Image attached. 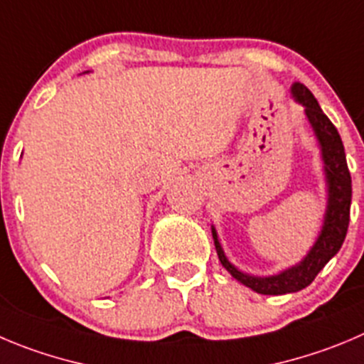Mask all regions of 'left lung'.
I'll use <instances>...</instances> for the list:
<instances>
[{
  "instance_id": "left-lung-1",
  "label": "left lung",
  "mask_w": 364,
  "mask_h": 364,
  "mask_svg": "<svg viewBox=\"0 0 364 364\" xmlns=\"http://www.w3.org/2000/svg\"><path fill=\"white\" fill-rule=\"evenodd\" d=\"M294 100L300 102L305 107V114L309 118L312 131H314L318 144L321 149V158H323L325 179L328 186L327 210H325V220L321 226V232L316 239L314 246L311 247L305 259L296 266L273 277H253L237 269L224 255L217 239L215 228L212 226L213 244H215L219 260L226 271L232 274L235 280L244 284L246 287L253 289L260 294H287L296 293L305 289L309 284L316 278L325 267V264L334 257L341 247L343 240L346 237L348 223H350V201H352V178L346 165L345 147H343L341 136L338 129L334 127L327 114L321 111L320 104L314 98V95L300 82H294L291 87Z\"/></svg>"
}]
</instances>
